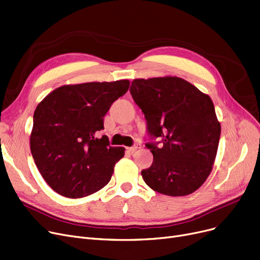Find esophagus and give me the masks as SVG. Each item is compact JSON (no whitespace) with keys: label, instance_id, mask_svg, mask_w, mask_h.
<instances>
[{"label":"esophagus","instance_id":"1","mask_svg":"<svg viewBox=\"0 0 260 260\" xmlns=\"http://www.w3.org/2000/svg\"><path fill=\"white\" fill-rule=\"evenodd\" d=\"M141 148V143L140 142H136L133 146H131V148H127L128 152H135L137 149H140Z\"/></svg>","mask_w":260,"mask_h":260}]
</instances>
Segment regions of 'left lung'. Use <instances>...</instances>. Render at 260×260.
Returning <instances> with one entry per match:
<instances>
[{
    "label": "left lung",
    "instance_id": "obj_1",
    "mask_svg": "<svg viewBox=\"0 0 260 260\" xmlns=\"http://www.w3.org/2000/svg\"><path fill=\"white\" fill-rule=\"evenodd\" d=\"M129 92L144 114L150 139L160 140L145 143L154 157L141 171L145 184L171 197L194 192L212 170L220 140L211 99L172 76L134 80Z\"/></svg>",
    "mask_w": 260,
    "mask_h": 260
}]
</instances>
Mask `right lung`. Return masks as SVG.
Instances as JSON below:
<instances>
[{
  "mask_svg": "<svg viewBox=\"0 0 260 260\" xmlns=\"http://www.w3.org/2000/svg\"><path fill=\"white\" fill-rule=\"evenodd\" d=\"M129 82L85 83L55 89L34 112L30 152L38 170L56 192L84 198L105 187L122 146H110L104 116L112 103L127 91Z\"/></svg>",
  "mask_w": 260,
  "mask_h": 260,
  "instance_id": "right-lung-1",
  "label": "right lung"
}]
</instances>
